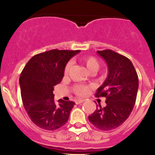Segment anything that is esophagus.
<instances>
[{
  "label": "esophagus",
  "instance_id": "obj_1",
  "mask_svg": "<svg viewBox=\"0 0 155 155\" xmlns=\"http://www.w3.org/2000/svg\"><path fill=\"white\" fill-rule=\"evenodd\" d=\"M84 101H85V100H83V99L76 100V101H75V103H76V104H82V103H83Z\"/></svg>",
  "mask_w": 155,
  "mask_h": 155
}]
</instances>
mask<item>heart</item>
<instances>
[{
	"mask_svg": "<svg viewBox=\"0 0 155 155\" xmlns=\"http://www.w3.org/2000/svg\"><path fill=\"white\" fill-rule=\"evenodd\" d=\"M80 61L90 73H91V72H96L97 70L99 69V61H98L97 59L95 57H94V56H86V57L82 58ZM71 62H68L66 64L64 68L65 75L68 74L69 71H70V68H71ZM73 88V91H74V93L76 94V95H78V96H84V95L87 94L90 87L87 86V85H75Z\"/></svg>",
	"mask_w": 155,
	"mask_h": 155,
	"instance_id": "1",
	"label": "heart"
}]
</instances>
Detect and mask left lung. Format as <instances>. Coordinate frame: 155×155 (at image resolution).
Masks as SVG:
<instances>
[{
    "mask_svg": "<svg viewBox=\"0 0 155 155\" xmlns=\"http://www.w3.org/2000/svg\"><path fill=\"white\" fill-rule=\"evenodd\" d=\"M105 60L108 76L97 90L96 97H105V107L97 105L88 116L89 121L101 130H111L121 126L130 115L136 103L139 79L132 62L110 49L97 51Z\"/></svg>",
    "mask_w": 155,
    "mask_h": 155,
    "instance_id": "left-lung-1",
    "label": "left lung"
}]
</instances>
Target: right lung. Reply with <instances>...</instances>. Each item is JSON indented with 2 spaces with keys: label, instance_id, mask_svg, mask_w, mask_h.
<instances>
[{
  "label": "right lung",
  "instance_id": "add662e5",
  "mask_svg": "<svg viewBox=\"0 0 155 155\" xmlns=\"http://www.w3.org/2000/svg\"><path fill=\"white\" fill-rule=\"evenodd\" d=\"M80 50L52 49L33 56L19 78L23 105L33 123L42 129L54 130L68 121L75 103L54 101V86L64 77V68Z\"/></svg>",
  "mask_w": 155,
  "mask_h": 155
}]
</instances>
